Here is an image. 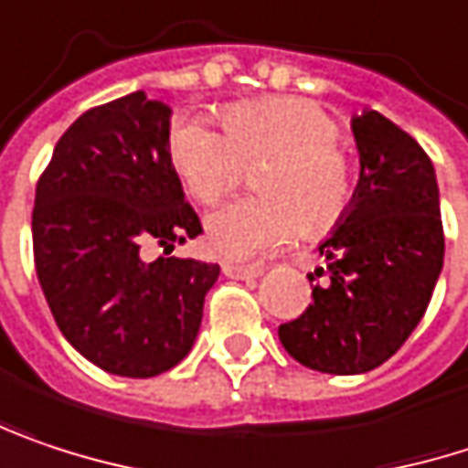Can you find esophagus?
Here are the masks:
<instances>
[{"mask_svg":"<svg viewBox=\"0 0 468 468\" xmlns=\"http://www.w3.org/2000/svg\"><path fill=\"white\" fill-rule=\"evenodd\" d=\"M222 273L228 278H238V281H249V278H257L262 273V268L257 265H238V262H225L222 265Z\"/></svg>","mask_w":468,"mask_h":468,"instance_id":"1","label":"esophagus"}]
</instances>
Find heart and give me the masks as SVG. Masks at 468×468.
Wrapping results in <instances>:
<instances>
[{"instance_id": "heart-1", "label": "heart", "mask_w": 468, "mask_h": 468, "mask_svg": "<svg viewBox=\"0 0 468 468\" xmlns=\"http://www.w3.org/2000/svg\"><path fill=\"white\" fill-rule=\"evenodd\" d=\"M222 130L200 117L182 120L168 152L176 174L200 203H214L257 165V192L222 203L206 217L208 246L228 260H251L343 219L356 190L351 152L326 109L294 96L233 104Z\"/></svg>"}]
</instances>
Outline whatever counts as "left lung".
<instances>
[{
    "mask_svg": "<svg viewBox=\"0 0 468 468\" xmlns=\"http://www.w3.org/2000/svg\"><path fill=\"white\" fill-rule=\"evenodd\" d=\"M359 187L340 228L319 246L326 271L311 305L278 326L300 364L359 375L391 359L423 319L445 260L440 190L423 147L380 112L354 117Z\"/></svg>",
    "mask_w": 468,
    "mask_h": 468,
    "instance_id": "obj_1",
    "label": "left lung"
}]
</instances>
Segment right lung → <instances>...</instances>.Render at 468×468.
Returning a JSON list of instances; mask_svg holds the SVG:
<instances>
[{"mask_svg":"<svg viewBox=\"0 0 468 468\" xmlns=\"http://www.w3.org/2000/svg\"><path fill=\"white\" fill-rule=\"evenodd\" d=\"M144 90L80 114L37 182L34 268L64 337L96 367L154 378L190 354L219 265L171 257L203 233ZM164 254L147 263L144 246Z\"/></svg>","mask_w":468,"mask_h":468,"instance_id":"add662e5","label":"right lung"}]
</instances>
